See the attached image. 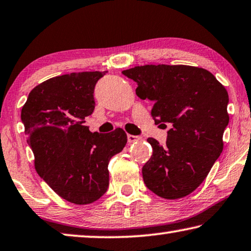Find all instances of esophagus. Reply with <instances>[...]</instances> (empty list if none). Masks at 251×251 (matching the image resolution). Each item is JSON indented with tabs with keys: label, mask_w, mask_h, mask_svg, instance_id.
Wrapping results in <instances>:
<instances>
[{
	"label": "esophagus",
	"mask_w": 251,
	"mask_h": 251,
	"mask_svg": "<svg viewBox=\"0 0 251 251\" xmlns=\"http://www.w3.org/2000/svg\"><path fill=\"white\" fill-rule=\"evenodd\" d=\"M140 140L141 137L136 136V135H130V134L127 135V141H128V143H135V142H138Z\"/></svg>",
	"instance_id": "34e87169"
}]
</instances>
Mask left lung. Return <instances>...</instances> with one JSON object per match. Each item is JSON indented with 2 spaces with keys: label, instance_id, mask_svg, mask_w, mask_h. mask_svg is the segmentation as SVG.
I'll return each instance as SVG.
<instances>
[{
  "label": "left lung",
  "instance_id": "1",
  "mask_svg": "<svg viewBox=\"0 0 251 251\" xmlns=\"http://www.w3.org/2000/svg\"><path fill=\"white\" fill-rule=\"evenodd\" d=\"M123 75L137 83L138 97L154 101L155 124L170 126L165 146L147 138L153 154L142 169L144 183L168 200L189 196L224 150L228 93L210 71L192 66L145 65Z\"/></svg>",
  "mask_w": 251,
  "mask_h": 251
}]
</instances>
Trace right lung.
Returning <instances> with one entry per match:
<instances>
[{
    "label": "right lung",
    "instance_id": "add662e5",
    "mask_svg": "<svg viewBox=\"0 0 251 251\" xmlns=\"http://www.w3.org/2000/svg\"><path fill=\"white\" fill-rule=\"evenodd\" d=\"M105 73L48 79L31 90L21 110L38 174L59 197L75 204L93 203L104 196L108 163L127 143L122 128L100 134L83 125L95 109V86Z\"/></svg>",
    "mask_w": 251,
    "mask_h": 251
}]
</instances>
